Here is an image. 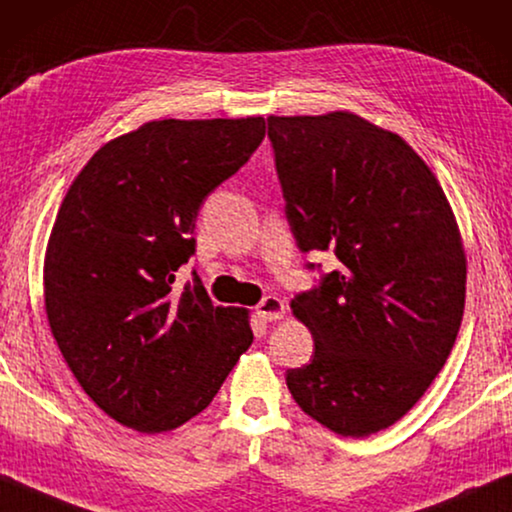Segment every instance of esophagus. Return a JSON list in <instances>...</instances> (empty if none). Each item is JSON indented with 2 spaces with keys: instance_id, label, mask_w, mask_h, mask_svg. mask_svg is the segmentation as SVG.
Listing matches in <instances>:
<instances>
[{
  "instance_id": "1",
  "label": "esophagus",
  "mask_w": 512,
  "mask_h": 512,
  "mask_svg": "<svg viewBox=\"0 0 512 512\" xmlns=\"http://www.w3.org/2000/svg\"><path fill=\"white\" fill-rule=\"evenodd\" d=\"M257 317L262 322H278V319L285 317V303L278 296H264L257 305Z\"/></svg>"
}]
</instances>
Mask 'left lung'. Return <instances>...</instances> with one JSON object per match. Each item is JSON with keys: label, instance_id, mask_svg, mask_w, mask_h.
<instances>
[{"label": "left lung", "instance_id": "left-lung-1", "mask_svg": "<svg viewBox=\"0 0 512 512\" xmlns=\"http://www.w3.org/2000/svg\"><path fill=\"white\" fill-rule=\"evenodd\" d=\"M266 124L296 246L340 262L294 296L315 354L287 370V388L317 423L368 437L400 421L451 354L467 292L460 230L400 135L352 112Z\"/></svg>", "mask_w": 512, "mask_h": 512}]
</instances>
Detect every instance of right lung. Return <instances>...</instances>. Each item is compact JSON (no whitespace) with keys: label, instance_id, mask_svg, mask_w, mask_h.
<instances>
[{"label":"right lung","instance_id":"right-lung-1","mask_svg":"<svg viewBox=\"0 0 512 512\" xmlns=\"http://www.w3.org/2000/svg\"><path fill=\"white\" fill-rule=\"evenodd\" d=\"M264 140V119H163L103 144L68 188L43 266L68 368L114 421L167 432L209 407L253 342L248 310L174 289L211 190Z\"/></svg>","mask_w":512,"mask_h":512}]
</instances>
